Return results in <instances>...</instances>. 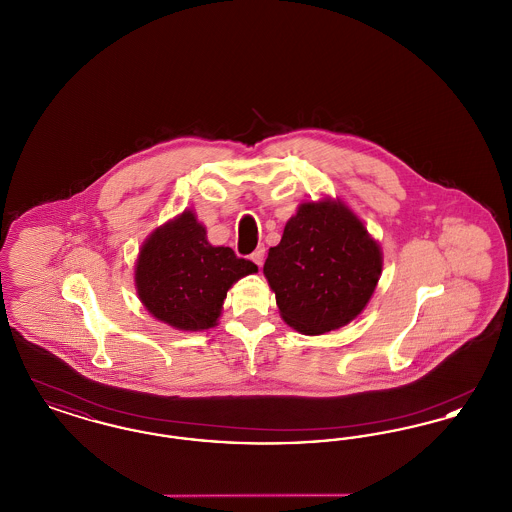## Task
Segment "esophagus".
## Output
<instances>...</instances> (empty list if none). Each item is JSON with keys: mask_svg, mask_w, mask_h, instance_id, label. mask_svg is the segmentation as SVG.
I'll use <instances>...</instances> for the list:
<instances>
[{"mask_svg": "<svg viewBox=\"0 0 512 512\" xmlns=\"http://www.w3.org/2000/svg\"><path fill=\"white\" fill-rule=\"evenodd\" d=\"M251 261H253L257 267L263 265V261H265V247H263V245H259V247L251 253Z\"/></svg>", "mask_w": 512, "mask_h": 512, "instance_id": "34e87169", "label": "esophagus"}]
</instances>
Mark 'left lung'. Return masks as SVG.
<instances>
[{
    "instance_id": "left-lung-1",
    "label": "left lung",
    "mask_w": 512,
    "mask_h": 512,
    "mask_svg": "<svg viewBox=\"0 0 512 512\" xmlns=\"http://www.w3.org/2000/svg\"><path fill=\"white\" fill-rule=\"evenodd\" d=\"M380 244L341 199L301 201L263 274L282 320L305 336L349 324L365 311L382 276Z\"/></svg>"
}]
</instances>
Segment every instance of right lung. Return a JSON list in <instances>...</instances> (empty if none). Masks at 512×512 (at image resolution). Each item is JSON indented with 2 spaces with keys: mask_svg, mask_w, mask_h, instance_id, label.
Segmentation results:
<instances>
[{
  "mask_svg": "<svg viewBox=\"0 0 512 512\" xmlns=\"http://www.w3.org/2000/svg\"><path fill=\"white\" fill-rule=\"evenodd\" d=\"M259 268L209 244L192 209L155 228L140 247L134 286L147 313L182 332L215 328L228 290Z\"/></svg>",
  "mask_w": 512,
  "mask_h": 512,
  "instance_id": "add662e5",
  "label": "right lung"
}]
</instances>
